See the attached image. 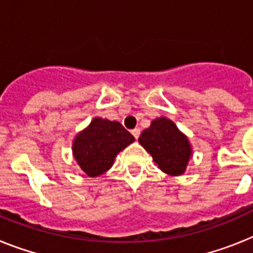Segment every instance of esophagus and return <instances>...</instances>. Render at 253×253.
Segmentation results:
<instances>
[{"label": "esophagus", "mask_w": 253, "mask_h": 253, "mask_svg": "<svg viewBox=\"0 0 253 253\" xmlns=\"http://www.w3.org/2000/svg\"><path fill=\"white\" fill-rule=\"evenodd\" d=\"M131 133H132L135 139H139V136H140V128H133V130L131 131Z\"/></svg>", "instance_id": "obj_1"}]
</instances>
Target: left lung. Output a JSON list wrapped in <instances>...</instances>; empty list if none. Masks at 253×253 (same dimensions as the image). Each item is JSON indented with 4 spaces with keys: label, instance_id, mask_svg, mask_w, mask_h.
Segmentation results:
<instances>
[{
    "label": "left lung",
    "instance_id": "1",
    "mask_svg": "<svg viewBox=\"0 0 253 253\" xmlns=\"http://www.w3.org/2000/svg\"><path fill=\"white\" fill-rule=\"evenodd\" d=\"M139 143L152 156L158 169L169 176L185 172L193 156L188 136L166 117L153 120L150 126L140 135Z\"/></svg>",
    "mask_w": 253,
    "mask_h": 253
}]
</instances>
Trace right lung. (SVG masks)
Instances as JSON below:
<instances>
[{
  "label": "right lung",
  "mask_w": 253,
  "mask_h": 253,
  "mask_svg": "<svg viewBox=\"0 0 253 253\" xmlns=\"http://www.w3.org/2000/svg\"><path fill=\"white\" fill-rule=\"evenodd\" d=\"M135 141V137L117 121L95 117L76 135L72 143L73 158L90 177L103 175L113 166L118 153Z\"/></svg>",
  "instance_id": "right-lung-1"
}]
</instances>
